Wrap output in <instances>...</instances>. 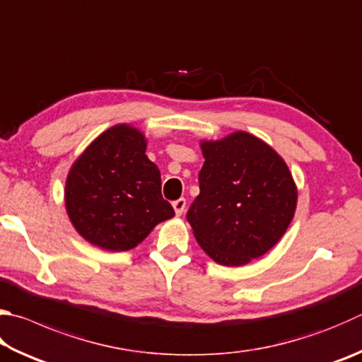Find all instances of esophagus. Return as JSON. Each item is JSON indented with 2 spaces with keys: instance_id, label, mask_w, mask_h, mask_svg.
<instances>
[{
  "instance_id": "obj_1",
  "label": "esophagus",
  "mask_w": 362,
  "mask_h": 362,
  "mask_svg": "<svg viewBox=\"0 0 362 362\" xmlns=\"http://www.w3.org/2000/svg\"><path fill=\"white\" fill-rule=\"evenodd\" d=\"M185 206H187V201L183 199V198H180V199H177V201L173 202V207H174V210H175V215H177V216H180V215L183 214V210H185Z\"/></svg>"
}]
</instances>
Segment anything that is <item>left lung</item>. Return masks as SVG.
<instances>
[{"label": "left lung", "mask_w": 362, "mask_h": 362, "mask_svg": "<svg viewBox=\"0 0 362 362\" xmlns=\"http://www.w3.org/2000/svg\"><path fill=\"white\" fill-rule=\"evenodd\" d=\"M201 193L187 218L201 248L221 266H245L284 238L298 206L285 160L259 137L234 131L199 142Z\"/></svg>", "instance_id": "obj_1"}]
</instances>
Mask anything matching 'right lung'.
Listing matches in <instances>:
<instances>
[{
    "label": "right lung",
    "instance_id": "add662e5",
    "mask_svg": "<svg viewBox=\"0 0 362 362\" xmlns=\"http://www.w3.org/2000/svg\"><path fill=\"white\" fill-rule=\"evenodd\" d=\"M147 137L129 123L104 131L77 156L64 185V207L76 231L107 252L134 248L175 215L161 196L158 166Z\"/></svg>",
    "mask_w": 362,
    "mask_h": 362
}]
</instances>
